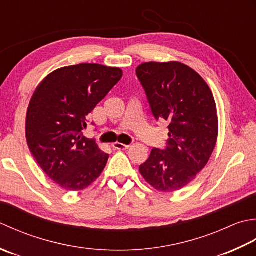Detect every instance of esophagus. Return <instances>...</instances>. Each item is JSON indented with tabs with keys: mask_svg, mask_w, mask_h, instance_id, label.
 <instances>
[{
	"mask_svg": "<svg viewBox=\"0 0 256 256\" xmlns=\"http://www.w3.org/2000/svg\"><path fill=\"white\" fill-rule=\"evenodd\" d=\"M112 148L117 149V150H126L129 148V146L120 144V142H114V144H112Z\"/></svg>",
	"mask_w": 256,
	"mask_h": 256,
	"instance_id": "34e87169",
	"label": "esophagus"
}]
</instances>
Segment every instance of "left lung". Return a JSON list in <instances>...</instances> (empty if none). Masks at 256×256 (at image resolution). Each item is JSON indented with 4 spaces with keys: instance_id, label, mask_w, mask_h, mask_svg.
<instances>
[{
    "instance_id": "left-lung-1",
    "label": "left lung",
    "mask_w": 256,
    "mask_h": 256,
    "mask_svg": "<svg viewBox=\"0 0 256 256\" xmlns=\"http://www.w3.org/2000/svg\"><path fill=\"white\" fill-rule=\"evenodd\" d=\"M136 72L154 118L169 124L168 147L151 150L139 172L156 190L171 194L196 179L216 148L214 97L206 80L180 62H142Z\"/></svg>"
}]
</instances>
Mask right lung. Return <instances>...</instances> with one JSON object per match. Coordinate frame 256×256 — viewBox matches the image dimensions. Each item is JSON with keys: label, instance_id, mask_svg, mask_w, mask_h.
<instances>
[{"label": "right lung", "instance_id": "1", "mask_svg": "<svg viewBox=\"0 0 256 256\" xmlns=\"http://www.w3.org/2000/svg\"><path fill=\"white\" fill-rule=\"evenodd\" d=\"M122 76L119 67L84 62L52 72L36 87L26 112V142L42 170L62 189L84 190L105 169L109 156L82 130Z\"/></svg>", "mask_w": 256, "mask_h": 256}]
</instances>
